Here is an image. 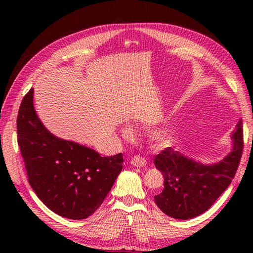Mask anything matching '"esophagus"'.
Listing matches in <instances>:
<instances>
[{"label":"esophagus","mask_w":253,"mask_h":253,"mask_svg":"<svg viewBox=\"0 0 253 253\" xmlns=\"http://www.w3.org/2000/svg\"><path fill=\"white\" fill-rule=\"evenodd\" d=\"M130 164L132 166H135V168H143V166H146L147 162H146V160H144L143 158L139 157V155H136V157H133L130 160Z\"/></svg>","instance_id":"34e87169"}]
</instances>
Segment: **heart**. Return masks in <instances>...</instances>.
<instances>
[{
    "label": "heart",
    "mask_w": 253,
    "mask_h": 253,
    "mask_svg": "<svg viewBox=\"0 0 253 253\" xmlns=\"http://www.w3.org/2000/svg\"><path fill=\"white\" fill-rule=\"evenodd\" d=\"M125 133H128V130H125ZM155 140H157L158 142H161V141H164V137L162 135H160V133H158V135H155L154 137Z\"/></svg>",
    "instance_id": "obj_1"
}]
</instances>
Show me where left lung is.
Wrapping results in <instances>:
<instances>
[{"instance_id": "8db88e82", "label": "left lung", "mask_w": 253, "mask_h": 253, "mask_svg": "<svg viewBox=\"0 0 253 253\" xmlns=\"http://www.w3.org/2000/svg\"><path fill=\"white\" fill-rule=\"evenodd\" d=\"M233 149L221 162L202 164L171 148L154 158V165L164 176V188L154 201L170 217L189 219L204 213L227 189L237 171L244 150L243 121L233 131Z\"/></svg>"}]
</instances>
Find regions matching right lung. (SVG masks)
<instances>
[{"instance_id":"1","label":"right lung","mask_w":253,"mask_h":253,"mask_svg":"<svg viewBox=\"0 0 253 253\" xmlns=\"http://www.w3.org/2000/svg\"><path fill=\"white\" fill-rule=\"evenodd\" d=\"M18 146L27 177L38 198L63 217L84 219L94 213L123 169V154L101 157L46 129L34 107V89L17 116Z\"/></svg>"}]
</instances>
